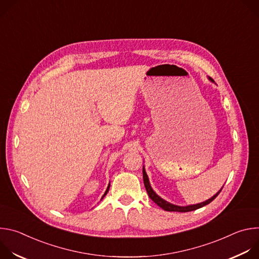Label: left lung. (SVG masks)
I'll return each instance as SVG.
<instances>
[{
  "mask_svg": "<svg viewBox=\"0 0 259 259\" xmlns=\"http://www.w3.org/2000/svg\"><path fill=\"white\" fill-rule=\"evenodd\" d=\"M209 81L214 83V81L209 78ZM142 175H143V183H144V187H145V190L147 192V194H149L150 198L159 206L161 207L162 209H164L165 211H170V212H190V211H194V210H197L205 205H208L209 203H211L218 195L219 193L221 192V190H223V188H221L214 196H212L210 199L206 200L205 202H202V203H198V204H194V205H188V206H178V205H174L170 202H167L166 200L162 199L159 195L156 194V192L153 190V188L151 187V183H150V180H149V176H147L146 172H145V169H144V166L142 167Z\"/></svg>",
  "mask_w": 259,
  "mask_h": 259,
  "instance_id": "1",
  "label": "left lung"
}]
</instances>
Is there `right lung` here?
<instances>
[{
    "mask_svg": "<svg viewBox=\"0 0 259 259\" xmlns=\"http://www.w3.org/2000/svg\"><path fill=\"white\" fill-rule=\"evenodd\" d=\"M109 187H110V183H108V186H107V189H106V191H105V193L103 194V196H102V198L101 199H103V197L107 194V192H108V190H109Z\"/></svg>",
    "mask_w": 259,
    "mask_h": 259,
    "instance_id": "add662e5",
    "label": "right lung"
}]
</instances>
